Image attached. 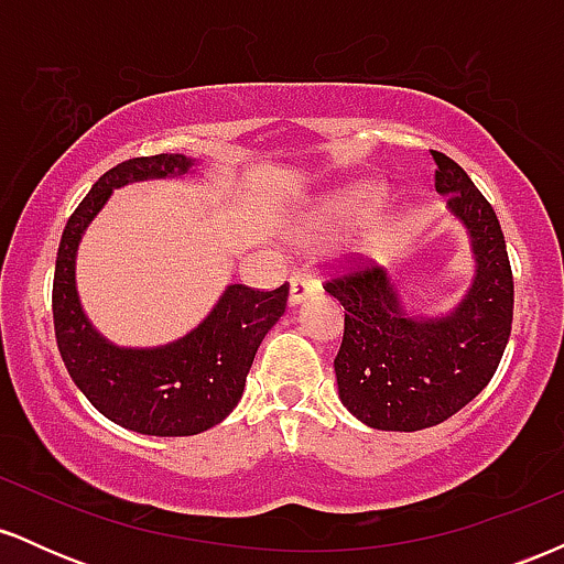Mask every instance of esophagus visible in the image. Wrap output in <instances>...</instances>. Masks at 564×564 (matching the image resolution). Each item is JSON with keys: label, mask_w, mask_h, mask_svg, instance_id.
<instances>
[{"label": "esophagus", "mask_w": 564, "mask_h": 564, "mask_svg": "<svg viewBox=\"0 0 564 564\" xmlns=\"http://www.w3.org/2000/svg\"><path fill=\"white\" fill-rule=\"evenodd\" d=\"M315 289H318V286H315L313 278L304 275V273H296L294 278H291V289H289V304H291V307L302 304L310 294H313Z\"/></svg>", "instance_id": "esophagus-1"}]
</instances>
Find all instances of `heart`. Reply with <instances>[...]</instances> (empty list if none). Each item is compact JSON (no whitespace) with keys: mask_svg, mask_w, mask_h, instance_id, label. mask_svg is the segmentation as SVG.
I'll use <instances>...</instances> for the list:
<instances>
[{"mask_svg":"<svg viewBox=\"0 0 564 564\" xmlns=\"http://www.w3.org/2000/svg\"><path fill=\"white\" fill-rule=\"evenodd\" d=\"M384 200V187L377 183H358L347 185L341 191H332L326 196L307 206V212L300 217L294 228V241L302 246H315L328 241L336 232L352 228L364 223L358 238H355V254L360 260L381 262L398 249L408 230V217L403 212H378L377 206Z\"/></svg>","mask_w":564,"mask_h":564,"instance_id":"heart-1","label":"heart"}]
</instances>
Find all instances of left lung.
<instances>
[{
	"instance_id": "1",
	"label": "left lung",
	"mask_w": 564,
	"mask_h": 564,
	"mask_svg": "<svg viewBox=\"0 0 564 564\" xmlns=\"http://www.w3.org/2000/svg\"><path fill=\"white\" fill-rule=\"evenodd\" d=\"M432 159L435 191L469 241L471 283L462 300L445 313H424L381 268L326 283L345 307L336 390L371 430L416 432L451 419L494 379L509 341L514 281L494 206L456 161L437 151Z\"/></svg>"
}]
</instances>
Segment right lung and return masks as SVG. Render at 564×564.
<instances>
[{
    "mask_svg": "<svg viewBox=\"0 0 564 564\" xmlns=\"http://www.w3.org/2000/svg\"><path fill=\"white\" fill-rule=\"evenodd\" d=\"M200 166L183 153L129 159L93 185L63 230L55 262L53 318L61 358L84 398L113 424L140 435L187 437L212 430L238 405L254 355L286 313L289 283L254 291L228 283L206 318L180 339L124 347L102 336L84 313L76 254L116 187L145 180H185Z\"/></svg>",
    "mask_w": 564,
    "mask_h": 564,
    "instance_id": "right-lung-1",
    "label": "right lung"
}]
</instances>
